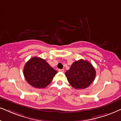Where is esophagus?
<instances>
[{"label": "esophagus", "mask_w": 121, "mask_h": 121, "mask_svg": "<svg viewBox=\"0 0 121 121\" xmlns=\"http://www.w3.org/2000/svg\"><path fill=\"white\" fill-rule=\"evenodd\" d=\"M59 72H62V73H63V72L64 71V69H59Z\"/></svg>", "instance_id": "1"}]
</instances>
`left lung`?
<instances>
[{"mask_svg":"<svg viewBox=\"0 0 121 121\" xmlns=\"http://www.w3.org/2000/svg\"><path fill=\"white\" fill-rule=\"evenodd\" d=\"M96 72L93 65L88 61L80 59L72 64L65 75L70 84L76 89H85L94 81Z\"/></svg>","mask_w":121,"mask_h":121,"instance_id":"left-lung-1","label":"left lung"}]
</instances>
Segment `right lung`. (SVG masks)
Listing matches in <instances>:
<instances>
[{"instance_id":"add662e5","label":"right lung","mask_w":121,"mask_h":121,"mask_svg":"<svg viewBox=\"0 0 121 121\" xmlns=\"http://www.w3.org/2000/svg\"><path fill=\"white\" fill-rule=\"evenodd\" d=\"M57 71L50 66L45 60L33 57L29 60L23 69L26 80L36 88H44L50 84Z\"/></svg>"}]
</instances>
